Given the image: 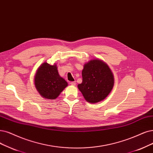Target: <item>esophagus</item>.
Listing matches in <instances>:
<instances>
[{
  "label": "esophagus",
  "mask_w": 153,
  "mask_h": 153,
  "mask_svg": "<svg viewBox=\"0 0 153 153\" xmlns=\"http://www.w3.org/2000/svg\"><path fill=\"white\" fill-rule=\"evenodd\" d=\"M70 84H71L72 86H76V81H72V82H71Z\"/></svg>",
  "instance_id": "1"
}]
</instances>
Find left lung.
Masks as SVG:
<instances>
[{
    "instance_id": "1",
    "label": "left lung",
    "mask_w": 153,
    "mask_h": 153,
    "mask_svg": "<svg viewBox=\"0 0 153 153\" xmlns=\"http://www.w3.org/2000/svg\"><path fill=\"white\" fill-rule=\"evenodd\" d=\"M82 82L78 88L89 103H96L105 99L114 85V77L110 67L100 59L89 60L84 65Z\"/></svg>"
}]
</instances>
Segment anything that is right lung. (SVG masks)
<instances>
[{
	"instance_id": "obj_1",
	"label": "right lung",
	"mask_w": 153,
	"mask_h": 153,
	"mask_svg": "<svg viewBox=\"0 0 153 153\" xmlns=\"http://www.w3.org/2000/svg\"><path fill=\"white\" fill-rule=\"evenodd\" d=\"M34 80L38 93L48 100L56 99L68 85L64 79L59 76L56 65H52L47 62L38 67Z\"/></svg>"
}]
</instances>
